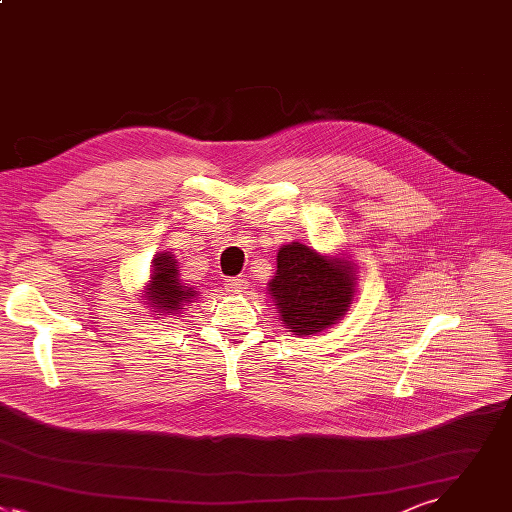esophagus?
<instances>
[{"label": "esophagus", "instance_id": "34e87169", "mask_svg": "<svg viewBox=\"0 0 512 512\" xmlns=\"http://www.w3.org/2000/svg\"><path fill=\"white\" fill-rule=\"evenodd\" d=\"M248 288V280L242 276H234V278H226V290L230 294H242Z\"/></svg>", "mask_w": 512, "mask_h": 512}]
</instances>
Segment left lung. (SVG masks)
Instances as JSON below:
<instances>
[{
	"label": "left lung",
	"instance_id": "obj_1",
	"mask_svg": "<svg viewBox=\"0 0 512 512\" xmlns=\"http://www.w3.org/2000/svg\"><path fill=\"white\" fill-rule=\"evenodd\" d=\"M276 268L268 294L290 333L298 337L321 333L349 311L357 270L345 256H323L300 242H290L278 250Z\"/></svg>",
	"mask_w": 512,
	"mask_h": 512
}]
</instances>
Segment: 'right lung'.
<instances>
[{
    "label": "right lung",
    "mask_w": 512,
    "mask_h": 512,
    "mask_svg": "<svg viewBox=\"0 0 512 512\" xmlns=\"http://www.w3.org/2000/svg\"><path fill=\"white\" fill-rule=\"evenodd\" d=\"M197 290L185 286L179 278V264L171 252H161L153 260L151 280L145 288L143 300L159 315H179L183 304H191Z\"/></svg>",
    "instance_id": "right-lung-1"
}]
</instances>
